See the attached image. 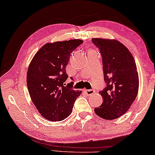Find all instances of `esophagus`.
Listing matches in <instances>:
<instances>
[{
  "label": "esophagus",
  "mask_w": 155,
  "mask_h": 155,
  "mask_svg": "<svg viewBox=\"0 0 155 155\" xmlns=\"http://www.w3.org/2000/svg\"><path fill=\"white\" fill-rule=\"evenodd\" d=\"M84 93L87 95H91L94 94V93H95V90L94 89H90V90L85 89L84 90Z\"/></svg>",
  "instance_id": "obj_1"
}]
</instances>
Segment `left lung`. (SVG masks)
<instances>
[{
    "mask_svg": "<svg viewBox=\"0 0 155 155\" xmlns=\"http://www.w3.org/2000/svg\"><path fill=\"white\" fill-rule=\"evenodd\" d=\"M102 58L106 87L99 93L103 102L95 112L105 120H114L127 112L137 95L139 76L131 53L116 40L92 38Z\"/></svg>",
    "mask_w": 155,
    "mask_h": 155,
    "instance_id": "8db88e82",
    "label": "left lung"
}]
</instances>
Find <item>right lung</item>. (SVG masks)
<instances>
[{
  "label": "right lung",
  "mask_w": 155,
  "mask_h": 155,
  "mask_svg": "<svg viewBox=\"0 0 155 155\" xmlns=\"http://www.w3.org/2000/svg\"><path fill=\"white\" fill-rule=\"evenodd\" d=\"M82 40L47 43L34 55L28 68L27 84L37 110L47 120L56 121L72 112L81 91L73 88V82L66 84V67L71 54L82 44ZM71 80H73V78Z\"/></svg>",
  "instance_id": "right-lung-1"
}]
</instances>
